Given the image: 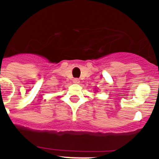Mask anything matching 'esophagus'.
I'll return each instance as SVG.
<instances>
[{
	"instance_id": "34e87169",
	"label": "esophagus",
	"mask_w": 159,
	"mask_h": 159,
	"mask_svg": "<svg viewBox=\"0 0 159 159\" xmlns=\"http://www.w3.org/2000/svg\"><path fill=\"white\" fill-rule=\"evenodd\" d=\"M73 83H74V84H79V83H80V80H79V79H74V80H73Z\"/></svg>"
}]
</instances>
